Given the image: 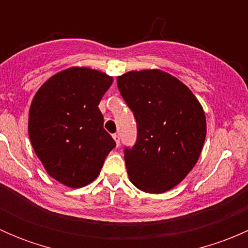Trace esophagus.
Instances as JSON below:
<instances>
[{
    "label": "esophagus",
    "mask_w": 248,
    "mask_h": 248,
    "mask_svg": "<svg viewBox=\"0 0 248 248\" xmlns=\"http://www.w3.org/2000/svg\"><path fill=\"white\" fill-rule=\"evenodd\" d=\"M112 138H114L115 141H116V145L119 146V145H120V136H119V134H116V133L112 134Z\"/></svg>",
    "instance_id": "34e87169"
}]
</instances>
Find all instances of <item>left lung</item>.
<instances>
[{
    "label": "left lung",
    "instance_id": "obj_1",
    "mask_svg": "<svg viewBox=\"0 0 248 248\" xmlns=\"http://www.w3.org/2000/svg\"><path fill=\"white\" fill-rule=\"evenodd\" d=\"M117 87L137 121V140L124 146L129 180L147 193L171 189L198 161L206 120L191 90L166 72H128Z\"/></svg>",
    "mask_w": 248,
    "mask_h": 248
}]
</instances>
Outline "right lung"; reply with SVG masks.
Here are the masks:
<instances>
[{
    "instance_id": "add662e5",
    "label": "right lung",
    "mask_w": 248,
    "mask_h": 248,
    "mask_svg": "<svg viewBox=\"0 0 248 248\" xmlns=\"http://www.w3.org/2000/svg\"><path fill=\"white\" fill-rule=\"evenodd\" d=\"M112 78L85 67L51 77L32 101L29 136L47 174L72 188L98 176L116 146L98 104Z\"/></svg>"
}]
</instances>
